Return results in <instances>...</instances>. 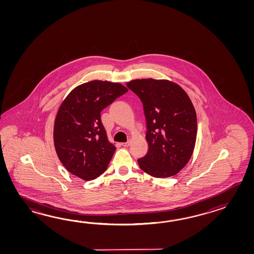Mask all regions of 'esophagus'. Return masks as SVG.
Segmentation results:
<instances>
[{"label":"esophagus","instance_id":"esophagus-1","mask_svg":"<svg viewBox=\"0 0 254 254\" xmlns=\"http://www.w3.org/2000/svg\"><path fill=\"white\" fill-rule=\"evenodd\" d=\"M130 144V140H128V141H126V142H123L122 143V145L124 146V147H128Z\"/></svg>","mask_w":254,"mask_h":254}]
</instances>
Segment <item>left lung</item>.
<instances>
[{
  "mask_svg": "<svg viewBox=\"0 0 254 254\" xmlns=\"http://www.w3.org/2000/svg\"><path fill=\"white\" fill-rule=\"evenodd\" d=\"M139 97L145 116L149 149L138 160L156 178L173 176L189 162L197 135V117L189 96L178 84L141 79L126 83Z\"/></svg>",
  "mask_w": 254,
  "mask_h": 254,
  "instance_id": "1",
  "label": "left lung"
}]
</instances>
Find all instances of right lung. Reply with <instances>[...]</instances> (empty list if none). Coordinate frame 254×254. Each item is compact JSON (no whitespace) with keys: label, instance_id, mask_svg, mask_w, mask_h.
I'll list each match as a JSON object with an SVG mask.
<instances>
[{"label":"right lung","instance_id":"obj_1","mask_svg":"<svg viewBox=\"0 0 254 254\" xmlns=\"http://www.w3.org/2000/svg\"><path fill=\"white\" fill-rule=\"evenodd\" d=\"M127 92L121 83L92 81L65 98L55 119L54 146L71 174L91 181L106 171L116 148L107 140L101 112Z\"/></svg>","mask_w":254,"mask_h":254}]
</instances>
